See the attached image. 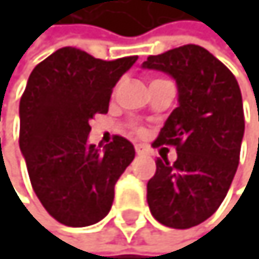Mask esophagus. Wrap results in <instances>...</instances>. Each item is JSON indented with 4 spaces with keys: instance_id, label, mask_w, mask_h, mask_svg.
Masks as SVG:
<instances>
[{
    "instance_id": "obj_1",
    "label": "esophagus",
    "mask_w": 259,
    "mask_h": 259,
    "mask_svg": "<svg viewBox=\"0 0 259 259\" xmlns=\"http://www.w3.org/2000/svg\"><path fill=\"white\" fill-rule=\"evenodd\" d=\"M135 151H137V154H138V155H144V154H147V149H146L143 144H137V146H135Z\"/></svg>"
}]
</instances>
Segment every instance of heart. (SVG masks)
Returning <instances> with one entry per match:
<instances>
[{
    "label": "heart",
    "instance_id": "1",
    "mask_svg": "<svg viewBox=\"0 0 259 259\" xmlns=\"http://www.w3.org/2000/svg\"><path fill=\"white\" fill-rule=\"evenodd\" d=\"M157 80H158V79H157ZM152 82H154V80H152Z\"/></svg>",
    "mask_w": 259,
    "mask_h": 259
}]
</instances>
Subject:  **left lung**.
Instances as JSON below:
<instances>
[{
  "label": "left lung",
  "instance_id": "1",
  "mask_svg": "<svg viewBox=\"0 0 259 259\" xmlns=\"http://www.w3.org/2000/svg\"><path fill=\"white\" fill-rule=\"evenodd\" d=\"M174 77L179 107L154 146H176L177 160L157 158L147 182L152 216L171 228H191L210 218L225 199L239 164L244 137L242 96L236 77L197 45L149 56L141 65Z\"/></svg>",
  "mask_w": 259,
  "mask_h": 259
}]
</instances>
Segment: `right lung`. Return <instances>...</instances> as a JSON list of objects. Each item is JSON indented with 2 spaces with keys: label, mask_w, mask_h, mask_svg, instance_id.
I'll use <instances>...</instances> for the list:
<instances>
[{
  "label": "right lung",
  "mask_w": 259,
  "mask_h": 259,
  "mask_svg": "<svg viewBox=\"0 0 259 259\" xmlns=\"http://www.w3.org/2000/svg\"><path fill=\"white\" fill-rule=\"evenodd\" d=\"M137 59L107 62L66 46L29 76L20 101V149L38 200L63 225L104 219L118 179L135 158L128 140L116 135L98 149L88 134L90 119L108 112L113 87Z\"/></svg>",
  "instance_id": "right-lung-1"
}]
</instances>
